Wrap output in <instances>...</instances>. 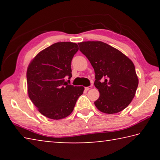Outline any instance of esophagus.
<instances>
[{
	"mask_svg": "<svg viewBox=\"0 0 160 160\" xmlns=\"http://www.w3.org/2000/svg\"><path fill=\"white\" fill-rule=\"evenodd\" d=\"M92 88V86H89V87H86V88H85V90L86 91H88L89 90H90V89Z\"/></svg>",
	"mask_w": 160,
	"mask_h": 160,
	"instance_id": "1",
	"label": "esophagus"
}]
</instances>
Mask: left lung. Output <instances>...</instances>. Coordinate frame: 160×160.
Returning a JSON list of instances; mask_svg holds the SVG:
<instances>
[{
    "instance_id": "left-lung-1",
    "label": "left lung",
    "mask_w": 160,
    "mask_h": 160,
    "mask_svg": "<svg viewBox=\"0 0 160 160\" xmlns=\"http://www.w3.org/2000/svg\"><path fill=\"white\" fill-rule=\"evenodd\" d=\"M80 51L92 66L94 86L99 92L94 105L100 112L116 113L128 106L134 98L138 78L131 59L102 42H83Z\"/></svg>"
}]
</instances>
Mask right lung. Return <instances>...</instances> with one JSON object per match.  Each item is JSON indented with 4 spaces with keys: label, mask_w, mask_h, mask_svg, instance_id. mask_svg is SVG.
Listing matches in <instances>:
<instances>
[{
    "label": "right lung",
    "mask_w": 160,
    "mask_h": 160,
    "mask_svg": "<svg viewBox=\"0 0 160 160\" xmlns=\"http://www.w3.org/2000/svg\"><path fill=\"white\" fill-rule=\"evenodd\" d=\"M79 47L72 42H57L39 52L27 71L28 95L39 112L54 120L64 118L74 109L82 86L68 85L71 61Z\"/></svg>",
    "instance_id": "1"
}]
</instances>
